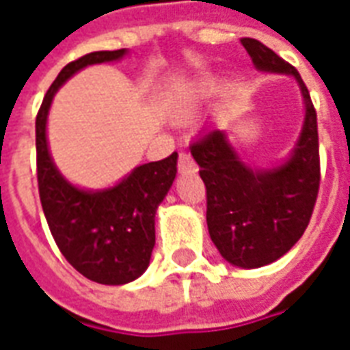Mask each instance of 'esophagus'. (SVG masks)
<instances>
[{
    "label": "esophagus",
    "mask_w": 350,
    "mask_h": 350,
    "mask_svg": "<svg viewBox=\"0 0 350 350\" xmlns=\"http://www.w3.org/2000/svg\"><path fill=\"white\" fill-rule=\"evenodd\" d=\"M178 168H180V172L183 174H193V172H197L198 167L195 165V161L191 159L189 153H180V159H178Z\"/></svg>",
    "instance_id": "esophagus-1"
}]
</instances>
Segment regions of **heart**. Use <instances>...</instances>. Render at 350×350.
Segmentation results:
<instances>
[{"mask_svg": "<svg viewBox=\"0 0 350 350\" xmlns=\"http://www.w3.org/2000/svg\"><path fill=\"white\" fill-rule=\"evenodd\" d=\"M215 93H217V82L213 79L195 80L176 93L172 100V112L178 118H191Z\"/></svg>", "mask_w": 350, "mask_h": 350, "instance_id": "obj_1", "label": "heart"}]
</instances>
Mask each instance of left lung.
Here are the masks:
<instances>
[{
	"mask_svg": "<svg viewBox=\"0 0 350 350\" xmlns=\"http://www.w3.org/2000/svg\"><path fill=\"white\" fill-rule=\"evenodd\" d=\"M242 44L258 71L298 82L304 100L298 140L278 165L257 168L240 157L227 131L213 127L191 146V155L206 185V223L221 257L238 268H260L291 251L311 219L321 182L319 135L298 71L257 39H242Z\"/></svg>",
	"mask_w": 350,
	"mask_h": 350,
	"instance_id": "obj_1",
	"label": "left lung"
}]
</instances>
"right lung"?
Listing matches in <instances>:
<instances>
[{
    "label": "right lung",
    "mask_w": 350,
    "mask_h": 350,
    "mask_svg": "<svg viewBox=\"0 0 350 350\" xmlns=\"http://www.w3.org/2000/svg\"><path fill=\"white\" fill-rule=\"evenodd\" d=\"M127 49L92 52L65 65L42 99L35 120L37 180L50 232L69 264L100 285H125L150 266L155 245V213L172 187L178 153L138 165L107 189H84L57 170L46 137V123L57 90L88 65L112 64Z\"/></svg>",
    "instance_id": "obj_1"
}]
</instances>
